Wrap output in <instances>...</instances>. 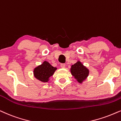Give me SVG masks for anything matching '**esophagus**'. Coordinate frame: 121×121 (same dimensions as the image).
<instances>
[{
  "label": "esophagus",
  "instance_id": "esophagus-1",
  "mask_svg": "<svg viewBox=\"0 0 121 121\" xmlns=\"http://www.w3.org/2000/svg\"><path fill=\"white\" fill-rule=\"evenodd\" d=\"M60 67L62 68H64L65 67V64H64V63L60 64Z\"/></svg>",
  "mask_w": 121,
  "mask_h": 121
}]
</instances>
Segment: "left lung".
<instances>
[{
    "instance_id": "1",
    "label": "left lung",
    "mask_w": 121,
    "mask_h": 121,
    "mask_svg": "<svg viewBox=\"0 0 121 121\" xmlns=\"http://www.w3.org/2000/svg\"><path fill=\"white\" fill-rule=\"evenodd\" d=\"M70 70L71 74L80 84H82L87 79L89 74V69L84 66L79 60L71 65Z\"/></svg>"
}]
</instances>
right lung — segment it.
<instances>
[{
  "instance_id": "obj_1",
  "label": "right lung",
  "mask_w": 121,
  "mask_h": 121,
  "mask_svg": "<svg viewBox=\"0 0 121 121\" xmlns=\"http://www.w3.org/2000/svg\"><path fill=\"white\" fill-rule=\"evenodd\" d=\"M57 69L56 67H53L49 62L44 60L34 68L33 75L36 79L41 82L47 83Z\"/></svg>"
}]
</instances>
